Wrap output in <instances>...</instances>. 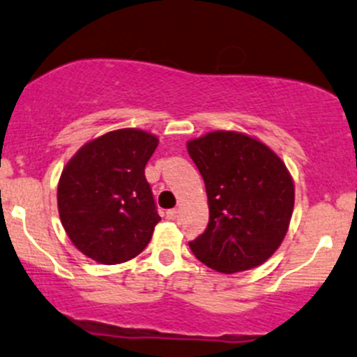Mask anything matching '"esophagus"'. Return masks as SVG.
I'll list each match as a JSON object with an SVG mask.
<instances>
[{
  "label": "esophagus",
  "mask_w": 357,
  "mask_h": 357,
  "mask_svg": "<svg viewBox=\"0 0 357 357\" xmlns=\"http://www.w3.org/2000/svg\"><path fill=\"white\" fill-rule=\"evenodd\" d=\"M178 214H180L178 209H168L167 211V218H168V220H177Z\"/></svg>",
  "instance_id": "obj_1"
}]
</instances>
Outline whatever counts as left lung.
<instances>
[{
  "mask_svg": "<svg viewBox=\"0 0 357 357\" xmlns=\"http://www.w3.org/2000/svg\"><path fill=\"white\" fill-rule=\"evenodd\" d=\"M206 183L209 223L190 241L211 269L235 274L262 266L281 247L294 208V182L284 162L257 137L211 131L187 141Z\"/></svg>",
  "mask_w": 357,
  "mask_h": 357,
  "instance_id": "8db88e82",
  "label": "left lung"
}]
</instances>
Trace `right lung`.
I'll return each mask as SVG.
<instances>
[{"label":"right lung","mask_w":357,"mask_h":357,"mask_svg":"<svg viewBox=\"0 0 357 357\" xmlns=\"http://www.w3.org/2000/svg\"><path fill=\"white\" fill-rule=\"evenodd\" d=\"M158 136L116 129L83 144L57 183V209L70 240L95 262H128L146 248L162 218L144 167Z\"/></svg>","instance_id":"obj_1"}]
</instances>
